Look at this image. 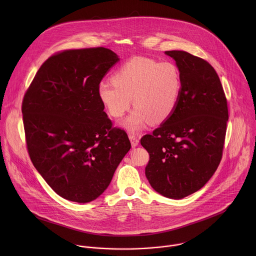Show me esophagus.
Returning a JSON list of instances; mask_svg holds the SVG:
<instances>
[{"label":"esophagus","instance_id":"34e87169","mask_svg":"<svg viewBox=\"0 0 256 256\" xmlns=\"http://www.w3.org/2000/svg\"><path fill=\"white\" fill-rule=\"evenodd\" d=\"M129 139L131 141V145L132 146H136L139 144V137L135 134H130L129 135Z\"/></svg>","mask_w":256,"mask_h":256}]
</instances>
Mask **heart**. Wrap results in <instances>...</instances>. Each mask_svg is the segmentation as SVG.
Segmentation results:
<instances>
[{
	"label": "heart",
	"mask_w": 256,
	"mask_h": 256,
	"mask_svg": "<svg viewBox=\"0 0 256 256\" xmlns=\"http://www.w3.org/2000/svg\"><path fill=\"white\" fill-rule=\"evenodd\" d=\"M180 90L182 76L174 63L134 57L114 72L111 80L100 82L98 94L113 118H120L130 110L133 98L135 110L123 126L137 132L150 120L154 124L168 120L178 106Z\"/></svg>",
	"instance_id": "1"
}]
</instances>
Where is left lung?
<instances>
[{
  "label": "left lung",
  "mask_w": 256,
  "mask_h": 256,
  "mask_svg": "<svg viewBox=\"0 0 256 256\" xmlns=\"http://www.w3.org/2000/svg\"><path fill=\"white\" fill-rule=\"evenodd\" d=\"M182 76V90L172 115L152 134L141 138L150 154L145 174L160 194L182 199L202 188L222 156L226 98L215 69L185 51H166Z\"/></svg>",
  "instance_id": "8db88e82"
}]
</instances>
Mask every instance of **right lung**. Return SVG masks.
Masks as SVG:
<instances>
[{"label":"right lung","instance_id":"add662e5","mask_svg":"<svg viewBox=\"0 0 256 256\" xmlns=\"http://www.w3.org/2000/svg\"><path fill=\"white\" fill-rule=\"evenodd\" d=\"M118 60L104 47L58 52L41 65L24 94L22 112L30 158L64 199H96L131 148L127 133L113 127L98 94Z\"/></svg>","mask_w":256,"mask_h":256}]
</instances>
